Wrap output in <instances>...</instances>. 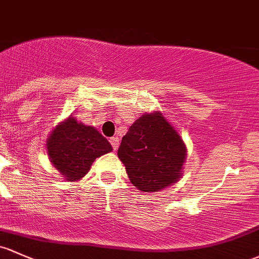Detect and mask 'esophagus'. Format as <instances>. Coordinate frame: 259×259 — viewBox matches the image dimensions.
<instances>
[{
	"label": "esophagus",
	"instance_id": "obj_1",
	"mask_svg": "<svg viewBox=\"0 0 259 259\" xmlns=\"http://www.w3.org/2000/svg\"><path fill=\"white\" fill-rule=\"evenodd\" d=\"M110 143H111V146H112V148H113V151H116V149L118 148V144H119V140L117 137H112V138H110Z\"/></svg>",
	"mask_w": 259,
	"mask_h": 259
}]
</instances>
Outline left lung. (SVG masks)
I'll use <instances>...</instances> for the list:
<instances>
[{"instance_id":"1","label":"left lung","mask_w":259,"mask_h":259,"mask_svg":"<svg viewBox=\"0 0 259 259\" xmlns=\"http://www.w3.org/2000/svg\"><path fill=\"white\" fill-rule=\"evenodd\" d=\"M133 185L158 191L180 179L185 146L174 127L160 113H147L128 128L118 148Z\"/></svg>"}]
</instances>
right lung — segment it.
I'll return each mask as SVG.
<instances>
[{
  "label": "right lung",
  "mask_w": 259,
  "mask_h": 259,
  "mask_svg": "<svg viewBox=\"0 0 259 259\" xmlns=\"http://www.w3.org/2000/svg\"><path fill=\"white\" fill-rule=\"evenodd\" d=\"M47 148L52 163L69 182L84 177L96 158L112 151L99 131L79 123L74 117H69L53 131Z\"/></svg>",
  "instance_id": "right-lung-1"
}]
</instances>
